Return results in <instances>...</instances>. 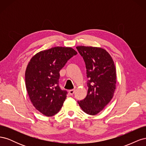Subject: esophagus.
I'll use <instances>...</instances> for the list:
<instances>
[{
	"label": "esophagus",
	"mask_w": 146,
	"mask_h": 146,
	"mask_svg": "<svg viewBox=\"0 0 146 146\" xmlns=\"http://www.w3.org/2000/svg\"><path fill=\"white\" fill-rule=\"evenodd\" d=\"M74 92H75V90H70L69 91V94L70 96L73 95Z\"/></svg>",
	"instance_id": "esophagus-1"
}]
</instances>
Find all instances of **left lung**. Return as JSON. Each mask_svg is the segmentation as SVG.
<instances>
[{"mask_svg": "<svg viewBox=\"0 0 146 146\" xmlns=\"http://www.w3.org/2000/svg\"><path fill=\"white\" fill-rule=\"evenodd\" d=\"M85 61L88 80V94L78 101L83 111L96 115L113 98L116 90V72L112 57L104 48L92 46H77Z\"/></svg>", "mask_w": 146, "mask_h": 146, "instance_id": "left-lung-1", "label": "left lung"}]
</instances>
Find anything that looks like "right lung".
I'll return each instance as SVG.
<instances>
[{
	"mask_svg": "<svg viewBox=\"0 0 146 146\" xmlns=\"http://www.w3.org/2000/svg\"><path fill=\"white\" fill-rule=\"evenodd\" d=\"M77 52L71 47H55L35 54L27 66L25 86L30 99L38 111L52 116L62 107L67 92L58 85L60 70Z\"/></svg>",
	"mask_w": 146,
	"mask_h": 146,
	"instance_id": "obj_1",
	"label": "right lung"
}]
</instances>
